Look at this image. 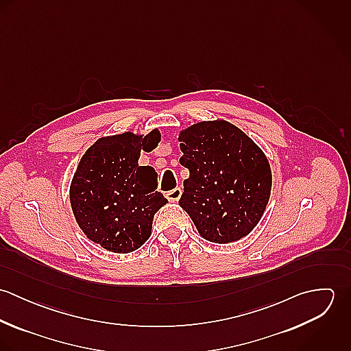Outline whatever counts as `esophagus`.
Wrapping results in <instances>:
<instances>
[{
    "instance_id": "1",
    "label": "esophagus",
    "mask_w": 351,
    "mask_h": 351,
    "mask_svg": "<svg viewBox=\"0 0 351 351\" xmlns=\"http://www.w3.org/2000/svg\"><path fill=\"white\" fill-rule=\"evenodd\" d=\"M181 195H182L181 188H174L173 191H169V192L166 193V197L170 201H178L180 200V197H181Z\"/></svg>"
}]
</instances>
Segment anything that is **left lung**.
Returning a JSON list of instances; mask_svg holds the SVG:
<instances>
[{
  "label": "left lung",
  "mask_w": 351,
  "mask_h": 351,
  "mask_svg": "<svg viewBox=\"0 0 351 351\" xmlns=\"http://www.w3.org/2000/svg\"><path fill=\"white\" fill-rule=\"evenodd\" d=\"M189 170L178 204L201 237L230 243L250 234L270 197L271 171L265 154L228 121H202L180 136Z\"/></svg>",
  "instance_id": "left-lung-1"
}]
</instances>
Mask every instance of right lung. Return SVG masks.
<instances>
[{
	"mask_svg": "<svg viewBox=\"0 0 351 351\" xmlns=\"http://www.w3.org/2000/svg\"><path fill=\"white\" fill-rule=\"evenodd\" d=\"M131 132L101 138L81 158L70 186L77 223L95 243L113 252L139 249L150 237L152 219L167 200L156 191V173L139 166L141 151L159 143Z\"/></svg>",
	"mask_w": 351,
	"mask_h": 351,
	"instance_id": "right-lung-1",
	"label": "right lung"
}]
</instances>
